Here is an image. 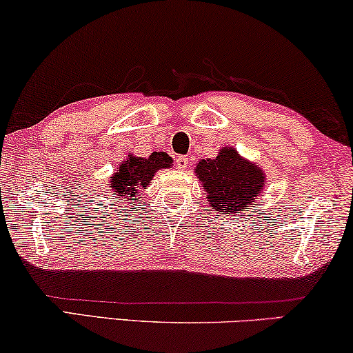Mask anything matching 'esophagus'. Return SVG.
<instances>
[{"label": "esophagus", "mask_w": 353, "mask_h": 353, "mask_svg": "<svg viewBox=\"0 0 353 353\" xmlns=\"http://www.w3.org/2000/svg\"><path fill=\"white\" fill-rule=\"evenodd\" d=\"M188 163H190V160H188L187 157L181 155V157H177V160H176V166L179 168V170H185V168L188 166Z\"/></svg>", "instance_id": "34e87169"}]
</instances>
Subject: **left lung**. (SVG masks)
<instances>
[{
	"label": "left lung",
	"mask_w": 353,
	"mask_h": 353,
	"mask_svg": "<svg viewBox=\"0 0 353 353\" xmlns=\"http://www.w3.org/2000/svg\"><path fill=\"white\" fill-rule=\"evenodd\" d=\"M195 172L206 190L208 203L219 214L250 210L265 187L264 171L233 147L221 148L212 160H200Z\"/></svg>",
	"instance_id": "1"
}]
</instances>
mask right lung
Segmentation results:
<instances>
[{"mask_svg": "<svg viewBox=\"0 0 353 353\" xmlns=\"http://www.w3.org/2000/svg\"><path fill=\"white\" fill-rule=\"evenodd\" d=\"M171 166L172 158L166 152H153L148 158L128 155L112 176L108 193L113 195V200L121 201L123 205L129 203V206H132L134 201H131V198L136 196L141 188L150 185L155 172ZM136 203L137 206H141V196Z\"/></svg>", "mask_w": 353, "mask_h": 353, "instance_id": "obj_1", "label": "right lung"}]
</instances>
